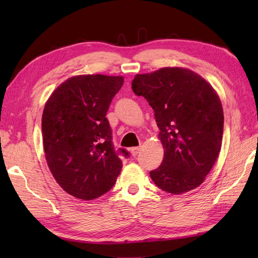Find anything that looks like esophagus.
I'll use <instances>...</instances> for the list:
<instances>
[{"label":"esophagus","instance_id":"1","mask_svg":"<svg viewBox=\"0 0 258 258\" xmlns=\"http://www.w3.org/2000/svg\"><path fill=\"white\" fill-rule=\"evenodd\" d=\"M140 147H132V149H131L130 151H131V154H132L133 156H136L140 153Z\"/></svg>","mask_w":258,"mask_h":258}]
</instances>
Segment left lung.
I'll use <instances>...</instances> for the list:
<instances>
[{"label":"left lung","instance_id":"obj_1","mask_svg":"<svg viewBox=\"0 0 258 258\" xmlns=\"http://www.w3.org/2000/svg\"><path fill=\"white\" fill-rule=\"evenodd\" d=\"M132 90L152 106L164 158L150 175L161 189L182 194L204 182L220 154L224 114L220 97L187 69L164 68L138 74Z\"/></svg>","mask_w":258,"mask_h":258}]
</instances>
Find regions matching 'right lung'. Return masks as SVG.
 Returning <instances> with one entry per match:
<instances>
[{"mask_svg":"<svg viewBox=\"0 0 258 258\" xmlns=\"http://www.w3.org/2000/svg\"><path fill=\"white\" fill-rule=\"evenodd\" d=\"M122 76L79 75L59 85L42 116L47 165L61 187L91 201L111 189L122 169L125 149H115L106 116Z\"/></svg>","mask_w":258,"mask_h":258,"instance_id":"1","label":"right lung"}]
</instances>
